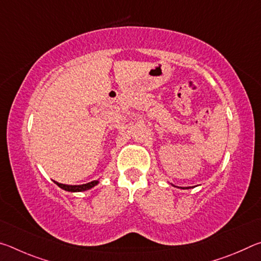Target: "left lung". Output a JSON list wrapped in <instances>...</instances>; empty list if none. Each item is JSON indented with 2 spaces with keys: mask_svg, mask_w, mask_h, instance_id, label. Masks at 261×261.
<instances>
[{
  "mask_svg": "<svg viewBox=\"0 0 261 261\" xmlns=\"http://www.w3.org/2000/svg\"><path fill=\"white\" fill-rule=\"evenodd\" d=\"M180 189H189V188H180Z\"/></svg>",
  "mask_w": 261,
  "mask_h": 261,
  "instance_id": "left-lung-1",
  "label": "left lung"
}]
</instances>
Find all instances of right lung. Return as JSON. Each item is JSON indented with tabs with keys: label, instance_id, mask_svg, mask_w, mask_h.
Wrapping results in <instances>:
<instances>
[{
	"label": "right lung",
	"instance_id": "add662e5",
	"mask_svg": "<svg viewBox=\"0 0 261 261\" xmlns=\"http://www.w3.org/2000/svg\"><path fill=\"white\" fill-rule=\"evenodd\" d=\"M54 183L57 185V187H60L61 189L65 190V191H69V192H82V191H86V190H90L95 185H98L99 180H92L90 183H86V184H82V185H68V184H62L59 182H55Z\"/></svg>",
	"mask_w": 261,
	"mask_h": 261
}]
</instances>
